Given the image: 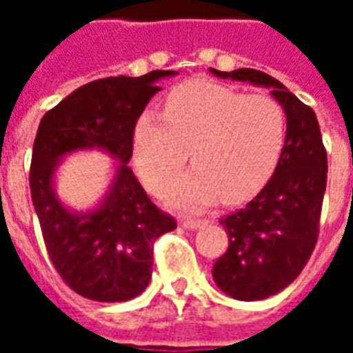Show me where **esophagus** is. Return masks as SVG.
<instances>
[{"label": "esophagus", "instance_id": "obj_1", "mask_svg": "<svg viewBox=\"0 0 353 353\" xmlns=\"http://www.w3.org/2000/svg\"><path fill=\"white\" fill-rule=\"evenodd\" d=\"M204 225H206L204 219H181V227L189 230H196L200 227H204Z\"/></svg>", "mask_w": 353, "mask_h": 353}]
</instances>
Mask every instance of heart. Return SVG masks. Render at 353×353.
<instances>
[{"label":"heart","instance_id":"heart-1","mask_svg":"<svg viewBox=\"0 0 353 353\" xmlns=\"http://www.w3.org/2000/svg\"><path fill=\"white\" fill-rule=\"evenodd\" d=\"M285 139V113L268 94H244L212 81L185 83L166 100L164 117L145 111L134 126V162L147 187L176 204L200 210L221 194L225 204L252 199L272 176Z\"/></svg>","mask_w":353,"mask_h":353}]
</instances>
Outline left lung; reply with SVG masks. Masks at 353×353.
I'll use <instances>...</instances> for the list:
<instances>
[{"label":"left lung","instance_id":"left-lung-1","mask_svg":"<svg viewBox=\"0 0 353 353\" xmlns=\"http://www.w3.org/2000/svg\"><path fill=\"white\" fill-rule=\"evenodd\" d=\"M210 72L268 88L288 121L285 143L268 183L248 206L219 221L229 248L212 270L223 293L263 301L288 288L314 252L327 185L325 147L316 113L278 79L250 68Z\"/></svg>","mask_w":353,"mask_h":353}]
</instances>
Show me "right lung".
I'll use <instances>...</instances> for the list:
<instances>
[{"mask_svg": "<svg viewBox=\"0 0 353 353\" xmlns=\"http://www.w3.org/2000/svg\"><path fill=\"white\" fill-rule=\"evenodd\" d=\"M177 72L108 77L83 85L45 113L32 151L30 191L52 265L70 288L98 303H124L151 280L153 244L176 221L149 200L126 164L134 126ZM101 150L114 160L104 196L88 210H73L56 192L59 164L73 152Z\"/></svg>", "mask_w": 353, "mask_h": 353, "instance_id": "right-lung-1", "label": "right lung"}]
</instances>
